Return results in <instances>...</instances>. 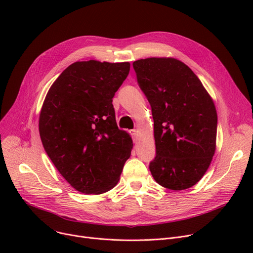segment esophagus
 Instances as JSON below:
<instances>
[{"mask_svg": "<svg viewBox=\"0 0 253 253\" xmlns=\"http://www.w3.org/2000/svg\"><path fill=\"white\" fill-rule=\"evenodd\" d=\"M138 134H139V131L137 129L131 130V135H132V137H133L134 141H136L138 139Z\"/></svg>", "mask_w": 253, "mask_h": 253, "instance_id": "obj_1", "label": "esophagus"}]
</instances>
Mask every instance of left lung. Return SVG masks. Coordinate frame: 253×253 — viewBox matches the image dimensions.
<instances>
[{
	"instance_id": "left-lung-1",
	"label": "left lung",
	"mask_w": 253,
	"mask_h": 253,
	"mask_svg": "<svg viewBox=\"0 0 253 253\" xmlns=\"http://www.w3.org/2000/svg\"><path fill=\"white\" fill-rule=\"evenodd\" d=\"M154 119V179L172 191L192 188L207 171L216 149L213 99L187 64L173 57L133 62Z\"/></svg>"
}]
</instances>
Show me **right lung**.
Segmentation results:
<instances>
[{"instance_id":"obj_1","label":"right lung","mask_w":253,"mask_h":253,"mask_svg":"<svg viewBox=\"0 0 253 253\" xmlns=\"http://www.w3.org/2000/svg\"><path fill=\"white\" fill-rule=\"evenodd\" d=\"M129 71V62L76 61L47 92L40 136L52 163L80 193L115 188L131 155L132 138L118 128L112 103Z\"/></svg>"}]
</instances>
